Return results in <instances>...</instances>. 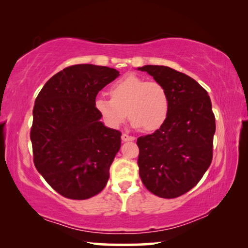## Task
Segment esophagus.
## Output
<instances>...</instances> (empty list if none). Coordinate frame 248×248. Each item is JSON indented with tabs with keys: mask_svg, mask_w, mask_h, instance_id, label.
Returning a JSON list of instances; mask_svg holds the SVG:
<instances>
[{
	"mask_svg": "<svg viewBox=\"0 0 248 248\" xmlns=\"http://www.w3.org/2000/svg\"><path fill=\"white\" fill-rule=\"evenodd\" d=\"M121 140H123L124 142L133 141V140H136V138L132 136H129V134H127V133H123V136H121Z\"/></svg>",
	"mask_w": 248,
	"mask_h": 248,
	"instance_id": "esophagus-1",
	"label": "esophagus"
}]
</instances>
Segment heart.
<instances>
[{
  "label": "heart",
  "instance_id": "obj_1",
  "mask_svg": "<svg viewBox=\"0 0 248 248\" xmlns=\"http://www.w3.org/2000/svg\"><path fill=\"white\" fill-rule=\"evenodd\" d=\"M109 95L110 99L98 97L94 105L105 123L112 128L119 127L128 116L133 127L154 131L169 116L170 96L157 81H146L136 74L125 75L112 84Z\"/></svg>",
  "mask_w": 248,
  "mask_h": 248
}]
</instances>
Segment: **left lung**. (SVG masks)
<instances>
[{"mask_svg":"<svg viewBox=\"0 0 248 248\" xmlns=\"http://www.w3.org/2000/svg\"><path fill=\"white\" fill-rule=\"evenodd\" d=\"M139 70L162 83L170 96L165 123L137 140L139 175L155 196L176 198L194 188L212 162L216 118L211 100L198 82L169 66Z\"/></svg>","mask_w":248,"mask_h":248,"instance_id":"1","label":"left lung"}]
</instances>
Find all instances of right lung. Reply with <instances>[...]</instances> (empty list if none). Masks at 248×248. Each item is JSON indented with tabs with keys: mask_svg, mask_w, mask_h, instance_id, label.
I'll return each mask as SVG.
<instances>
[{
	"mask_svg": "<svg viewBox=\"0 0 248 248\" xmlns=\"http://www.w3.org/2000/svg\"><path fill=\"white\" fill-rule=\"evenodd\" d=\"M119 72L75 64L49 79L32 110L33 164L58 194L84 200L99 194L121 145V132L105 127L95 109L98 92Z\"/></svg>",
	"mask_w": 248,
	"mask_h": 248,
	"instance_id": "1",
	"label": "right lung"
}]
</instances>
